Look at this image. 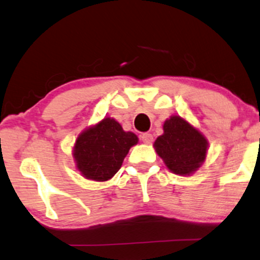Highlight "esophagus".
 <instances>
[{"instance_id": "1", "label": "esophagus", "mask_w": 260, "mask_h": 260, "mask_svg": "<svg viewBox=\"0 0 260 260\" xmlns=\"http://www.w3.org/2000/svg\"><path fill=\"white\" fill-rule=\"evenodd\" d=\"M141 139L143 143L150 144L153 142V136L150 133H143V135H141Z\"/></svg>"}]
</instances>
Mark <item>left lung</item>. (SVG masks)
<instances>
[{
	"instance_id": "1",
	"label": "left lung",
	"mask_w": 260,
	"mask_h": 260,
	"mask_svg": "<svg viewBox=\"0 0 260 260\" xmlns=\"http://www.w3.org/2000/svg\"><path fill=\"white\" fill-rule=\"evenodd\" d=\"M162 131L164 133L154 142V149L168 169L181 176L195 173L206 159V137L180 116L168 118Z\"/></svg>"
}]
</instances>
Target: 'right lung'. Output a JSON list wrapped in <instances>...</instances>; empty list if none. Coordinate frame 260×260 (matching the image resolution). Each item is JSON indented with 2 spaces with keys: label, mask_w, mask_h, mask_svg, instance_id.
<instances>
[{
  "label": "right lung",
  "mask_w": 260,
  "mask_h": 260,
  "mask_svg": "<svg viewBox=\"0 0 260 260\" xmlns=\"http://www.w3.org/2000/svg\"><path fill=\"white\" fill-rule=\"evenodd\" d=\"M137 143L138 137L135 133L125 132L115 118L105 117L76 138L73 148L76 169L88 180H110Z\"/></svg>",
  "instance_id": "add662e5"
}]
</instances>
